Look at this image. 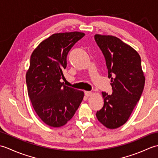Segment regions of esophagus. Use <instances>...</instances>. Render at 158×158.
Segmentation results:
<instances>
[{"label": "esophagus", "instance_id": "1", "mask_svg": "<svg viewBox=\"0 0 158 158\" xmlns=\"http://www.w3.org/2000/svg\"><path fill=\"white\" fill-rule=\"evenodd\" d=\"M92 92H88V91H85V95L87 96V97H89L90 96L92 95Z\"/></svg>", "mask_w": 158, "mask_h": 158}]
</instances>
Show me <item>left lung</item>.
<instances>
[{
  "label": "left lung",
  "instance_id": "obj_1",
  "mask_svg": "<svg viewBox=\"0 0 158 158\" xmlns=\"http://www.w3.org/2000/svg\"><path fill=\"white\" fill-rule=\"evenodd\" d=\"M94 39L105 56L113 89L110 95L102 92L104 106L96 115L107 128L115 129L127 122L141 96L145 81L141 60L116 36L97 34Z\"/></svg>",
  "mask_w": 158,
  "mask_h": 158
}]
</instances>
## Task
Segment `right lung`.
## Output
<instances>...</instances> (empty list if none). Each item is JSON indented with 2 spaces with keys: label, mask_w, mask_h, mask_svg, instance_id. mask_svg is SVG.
Wrapping results in <instances>:
<instances>
[{
  "label": "right lung",
  "mask_w": 158,
  "mask_h": 158,
  "mask_svg": "<svg viewBox=\"0 0 158 158\" xmlns=\"http://www.w3.org/2000/svg\"><path fill=\"white\" fill-rule=\"evenodd\" d=\"M80 32L56 33L33 51L26 79L28 94L36 113L47 125L64 126L75 115L84 92L64 85L66 57L84 36Z\"/></svg>",
  "instance_id": "obj_1"
}]
</instances>
